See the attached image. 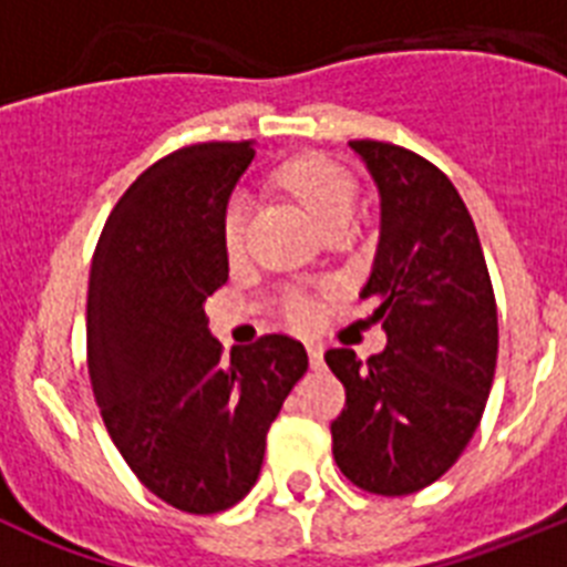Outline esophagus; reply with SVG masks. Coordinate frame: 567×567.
<instances>
[{"mask_svg": "<svg viewBox=\"0 0 567 567\" xmlns=\"http://www.w3.org/2000/svg\"><path fill=\"white\" fill-rule=\"evenodd\" d=\"M307 352H309V363H312V369H320V365H323V346L307 343Z\"/></svg>", "mask_w": 567, "mask_h": 567, "instance_id": "1", "label": "esophagus"}]
</instances>
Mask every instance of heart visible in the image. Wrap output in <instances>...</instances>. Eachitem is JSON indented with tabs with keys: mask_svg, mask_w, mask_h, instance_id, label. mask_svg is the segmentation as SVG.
Wrapping results in <instances>:
<instances>
[{
	"mask_svg": "<svg viewBox=\"0 0 567 567\" xmlns=\"http://www.w3.org/2000/svg\"><path fill=\"white\" fill-rule=\"evenodd\" d=\"M275 178L284 189L298 198L309 213L318 218L323 227L343 215L352 213L354 204V178L349 169L340 167L323 153H298L289 155L287 162H280L275 169ZM247 224H249V204L244 195H233L224 207L221 215V244L227 255H238L247 240ZM287 315L295 323H307L312 318V307L309 300L292 298L287 303Z\"/></svg>",
	"mask_w": 567,
	"mask_h": 567,
	"instance_id": "obj_1",
	"label": "heart"
}]
</instances>
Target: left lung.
<instances>
[{"mask_svg":"<svg viewBox=\"0 0 567 567\" xmlns=\"http://www.w3.org/2000/svg\"><path fill=\"white\" fill-rule=\"evenodd\" d=\"M349 144L380 189V244L360 298L378 303L389 343L369 360L327 352L346 389L332 454L358 488L403 497L443 477L477 432L497 369V300L449 175L392 142Z\"/></svg>","mask_w":567,"mask_h":567,"instance_id":"obj_1","label":"left lung"}]
</instances>
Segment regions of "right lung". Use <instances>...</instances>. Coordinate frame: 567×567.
I'll use <instances>...</instances> for the list:
<instances>
[{"mask_svg": "<svg viewBox=\"0 0 567 567\" xmlns=\"http://www.w3.org/2000/svg\"><path fill=\"white\" fill-rule=\"evenodd\" d=\"M249 142L164 155L118 198L87 289V372L107 434L155 497L218 514L249 494L267 432L307 372L289 334L224 346L204 300L229 278L221 215Z\"/></svg>", "mask_w": 567, "mask_h": 567, "instance_id": "1", "label": "right lung"}]
</instances>
